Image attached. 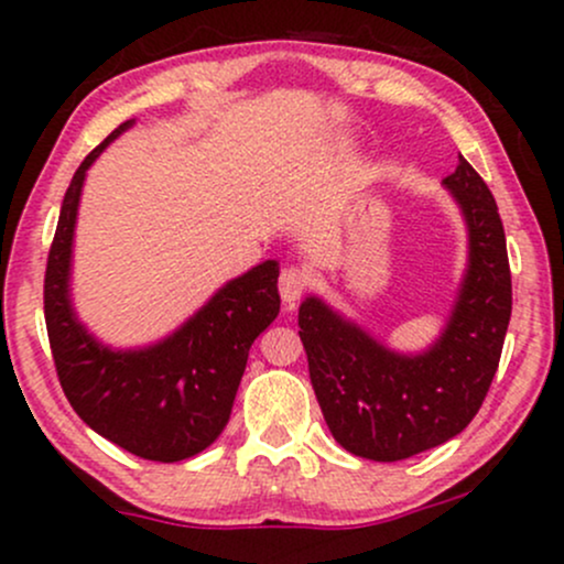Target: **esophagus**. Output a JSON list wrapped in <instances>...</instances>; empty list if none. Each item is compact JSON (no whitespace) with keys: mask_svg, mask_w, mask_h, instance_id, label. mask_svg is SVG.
Returning a JSON list of instances; mask_svg holds the SVG:
<instances>
[{"mask_svg":"<svg viewBox=\"0 0 564 564\" xmlns=\"http://www.w3.org/2000/svg\"><path fill=\"white\" fill-rule=\"evenodd\" d=\"M310 286V275L300 268H283L281 278H278V291H281V300L286 304H294Z\"/></svg>","mask_w":564,"mask_h":564,"instance_id":"esophagus-1","label":"esophagus"}]
</instances>
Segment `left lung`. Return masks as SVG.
<instances>
[{
    "label": "left lung",
    "instance_id": "8db88e82",
    "mask_svg": "<svg viewBox=\"0 0 564 564\" xmlns=\"http://www.w3.org/2000/svg\"><path fill=\"white\" fill-rule=\"evenodd\" d=\"M443 185L467 223L469 262L435 345L394 352L318 296L300 307L323 419L341 448L371 462H403L456 437L480 411L501 360L511 273L496 198L464 156Z\"/></svg>",
    "mask_w": 564,
    "mask_h": 564
}]
</instances>
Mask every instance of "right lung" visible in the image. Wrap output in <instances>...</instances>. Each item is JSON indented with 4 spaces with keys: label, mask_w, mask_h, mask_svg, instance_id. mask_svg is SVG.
Instances as JSON below:
<instances>
[{
    "label": "right lung",
    "mask_w": 564,
    "mask_h": 564,
    "mask_svg": "<svg viewBox=\"0 0 564 564\" xmlns=\"http://www.w3.org/2000/svg\"><path fill=\"white\" fill-rule=\"evenodd\" d=\"M132 124L116 127L70 180L47 257L44 321L57 379L82 422L134 456L172 464L209 448L228 424L249 349L281 310L278 262L232 278L156 345H100L70 304L74 228L87 170Z\"/></svg>",
    "instance_id": "obj_1"
}]
</instances>
